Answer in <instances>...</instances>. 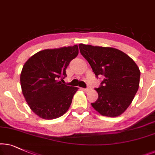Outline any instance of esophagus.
Wrapping results in <instances>:
<instances>
[{
	"mask_svg": "<svg viewBox=\"0 0 155 155\" xmlns=\"http://www.w3.org/2000/svg\"><path fill=\"white\" fill-rule=\"evenodd\" d=\"M82 90H83L84 91H85V92H88V91H89L91 90V88H82Z\"/></svg>",
	"mask_w": 155,
	"mask_h": 155,
	"instance_id": "1",
	"label": "esophagus"
}]
</instances>
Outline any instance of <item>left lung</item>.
Instances as JSON below:
<instances>
[{
	"label": "left lung",
	"mask_w": 155,
	"mask_h": 155,
	"mask_svg": "<svg viewBox=\"0 0 155 155\" xmlns=\"http://www.w3.org/2000/svg\"><path fill=\"white\" fill-rule=\"evenodd\" d=\"M79 46L97 77H104L101 86L95 88L98 98L91 104L93 108L104 116L121 115L131 104L139 88V67L117 49L84 44Z\"/></svg>",
	"instance_id": "obj_1"
}]
</instances>
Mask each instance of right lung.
Here are the masks:
<instances>
[{
  "instance_id": "1",
  "label": "right lung",
  "mask_w": 155,
  "mask_h": 155,
  "mask_svg": "<svg viewBox=\"0 0 155 155\" xmlns=\"http://www.w3.org/2000/svg\"><path fill=\"white\" fill-rule=\"evenodd\" d=\"M78 54L77 45L47 49L25 63L20 74L22 94L31 110L41 118H57L69 108L78 88L62 82L69 62Z\"/></svg>"
}]
</instances>
